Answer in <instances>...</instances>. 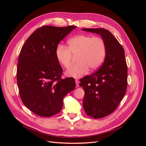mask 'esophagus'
Returning a JSON list of instances; mask_svg holds the SVG:
<instances>
[{"label":"esophagus","instance_id":"34e87169","mask_svg":"<svg viewBox=\"0 0 146 146\" xmlns=\"http://www.w3.org/2000/svg\"><path fill=\"white\" fill-rule=\"evenodd\" d=\"M76 87H78L79 86V82L77 79H76Z\"/></svg>","mask_w":146,"mask_h":146}]
</instances>
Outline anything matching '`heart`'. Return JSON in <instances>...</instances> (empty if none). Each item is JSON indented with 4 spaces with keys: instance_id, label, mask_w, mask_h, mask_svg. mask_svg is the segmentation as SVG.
Returning a JSON list of instances; mask_svg holds the SVG:
<instances>
[{
    "instance_id": "b5f03b06",
    "label": "heart",
    "mask_w": 146,
    "mask_h": 146,
    "mask_svg": "<svg viewBox=\"0 0 146 146\" xmlns=\"http://www.w3.org/2000/svg\"><path fill=\"white\" fill-rule=\"evenodd\" d=\"M55 55L58 62L66 68L72 64L74 56H77L78 62L70 66L66 74L79 78L86 74L89 68L96 70L102 65L106 55V45L99 36L80 35L70 39L68 47L63 44L57 46Z\"/></svg>"
}]
</instances>
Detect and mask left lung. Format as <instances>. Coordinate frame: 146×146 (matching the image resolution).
<instances>
[{
  "mask_svg": "<svg viewBox=\"0 0 146 146\" xmlns=\"http://www.w3.org/2000/svg\"><path fill=\"white\" fill-rule=\"evenodd\" d=\"M99 34L106 45L102 66L90 76L81 78L80 86L85 91L83 106L88 116L104 117L116 110L125 94L127 65L124 50L112 33L104 29H83Z\"/></svg>",
  "mask_w": 146,
  "mask_h": 146,
  "instance_id": "obj_1",
  "label": "left lung"
}]
</instances>
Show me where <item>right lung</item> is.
I'll use <instances>...</instances> for the list:
<instances>
[{"mask_svg":"<svg viewBox=\"0 0 146 146\" xmlns=\"http://www.w3.org/2000/svg\"><path fill=\"white\" fill-rule=\"evenodd\" d=\"M76 28L42 26L21 48L16 74L19 95L23 104L38 116L58 113L64 96L76 87L73 78H61L63 69L55 55L59 42Z\"/></svg>","mask_w":146,"mask_h":146,"instance_id":"right-lung-1","label":"right lung"}]
</instances>
